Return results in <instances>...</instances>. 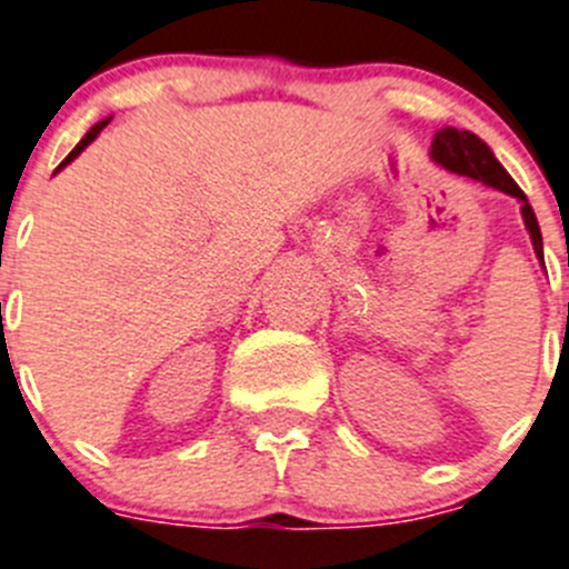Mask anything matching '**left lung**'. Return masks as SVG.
Wrapping results in <instances>:
<instances>
[{
  "instance_id": "1",
  "label": "left lung",
  "mask_w": 569,
  "mask_h": 569,
  "mask_svg": "<svg viewBox=\"0 0 569 569\" xmlns=\"http://www.w3.org/2000/svg\"><path fill=\"white\" fill-rule=\"evenodd\" d=\"M432 159L438 161L441 167L447 170L458 172V176H469V178H478V181L489 183V187L500 189V192L513 194V198L522 200V218L528 231H531V240H533V251L537 257L542 259V231H539L537 223V214H533L531 203L525 198L522 189L517 187L511 176L502 170L500 161L495 159V153L489 150V144L480 142L475 133L469 131H458V128H441L432 139Z\"/></svg>"
}]
</instances>
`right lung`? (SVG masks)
Returning a JSON list of instances; mask_svg holds the SVG:
<instances>
[{"instance_id":"add662e5","label":"right lung","mask_w":569,"mask_h":569,"mask_svg":"<svg viewBox=\"0 0 569 569\" xmlns=\"http://www.w3.org/2000/svg\"><path fill=\"white\" fill-rule=\"evenodd\" d=\"M108 122H111V119H102V122H97V126H94V128H91V131H89V133H86V137H83V139H80V142H78V148H74V150H72V153H69V156H67V159H63V161H61V164H58V170H61V167H67V164H69V161H72V159H78V156H80V153H83V150H86V148H89V144H91V142H94V139H97V133H100V131H102V128H106V126H108Z\"/></svg>"}]
</instances>
